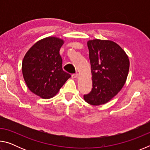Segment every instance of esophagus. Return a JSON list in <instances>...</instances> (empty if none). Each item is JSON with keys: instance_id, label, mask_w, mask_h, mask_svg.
I'll return each instance as SVG.
<instances>
[{"instance_id": "1", "label": "esophagus", "mask_w": 150, "mask_h": 150, "mask_svg": "<svg viewBox=\"0 0 150 150\" xmlns=\"http://www.w3.org/2000/svg\"><path fill=\"white\" fill-rule=\"evenodd\" d=\"M77 77H78V73H74V74H72L73 78H77Z\"/></svg>"}]
</instances>
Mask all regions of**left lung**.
<instances>
[{"label":"left lung","instance_id":"left-lung-1","mask_svg":"<svg viewBox=\"0 0 150 150\" xmlns=\"http://www.w3.org/2000/svg\"><path fill=\"white\" fill-rule=\"evenodd\" d=\"M93 88L84 100L91 105H103L118 93L128 77L130 62L120 45L110 40L87 42Z\"/></svg>","mask_w":150,"mask_h":150}]
</instances>
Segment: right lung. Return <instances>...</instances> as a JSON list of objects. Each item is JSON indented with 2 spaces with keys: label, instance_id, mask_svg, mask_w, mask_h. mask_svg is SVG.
Returning <instances> with one entry per match:
<instances>
[{
  "label": "right lung",
  "instance_id": "add662e5",
  "mask_svg": "<svg viewBox=\"0 0 150 150\" xmlns=\"http://www.w3.org/2000/svg\"><path fill=\"white\" fill-rule=\"evenodd\" d=\"M63 42L55 37L40 40L28 51L22 62V74L28 87L45 99L54 96L71 77L62 69L59 50Z\"/></svg>",
  "mask_w": 150,
  "mask_h": 150
}]
</instances>
